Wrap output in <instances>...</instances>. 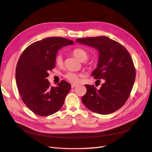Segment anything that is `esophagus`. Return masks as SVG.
Masks as SVG:
<instances>
[{
  "label": "esophagus",
  "mask_w": 152,
  "mask_h": 152,
  "mask_svg": "<svg viewBox=\"0 0 152 152\" xmlns=\"http://www.w3.org/2000/svg\"><path fill=\"white\" fill-rule=\"evenodd\" d=\"M77 86V84H75V83H73V84H72L71 85V87L72 88H75V87H76Z\"/></svg>",
  "instance_id": "esophagus-1"
}]
</instances>
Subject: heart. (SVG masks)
<instances>
[{
  "instance_id": "1",
  "label": "heart",
  "mask_w": 152,
  "mask_h": 152,
  "mask_svg": "<svg viewBox=\"0 0 152 152\" xmlns=\"http://www.w3.org/2000/svg\"><path fill=\"white\" fill-rule=\"evenodd\" d=\"M72 54L75 56L76 58L78 59L81 61H84L88 58V54L86 50L82 48H75L72 51ZM56 63L59 66H61L63 65V59L61 55H58L56 58ZM64 77L69 81L70 82L76 83L79 82L80 80L81 75L77 73L69 72L65 74Z\"/></svg>"
}]
</instances>
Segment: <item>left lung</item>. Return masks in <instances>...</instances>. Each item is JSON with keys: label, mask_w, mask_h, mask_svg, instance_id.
Here are the masks:
<instances>
[{"label": "left lung", "mask_w": 152, "mask_h": 152, "mask_svg": "<svg viewBox=\"0 0 152 152\" xmlns=\"http://www.w3.org/2000/svg\"><path fill=\"white\" fill-rule=\"evenodd\" d=\"M76 42L99 52L97 68L92 76L104 80L100 89L93 85H85L87 93L82 98L83 104L98 114H110L118 110L128 100L135 80L136 70L129 52L121 43L105 36L79 38Z\"/></svg>", "instance_id": "obj_1"}]
</instances>
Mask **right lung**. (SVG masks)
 Segmentation results:
<instances>
[{
  "label": "right lung",
  "mask_w": 152,
  "mask_h": 152,
  "mask_svg": "<svg viewBox=\"0 0 152 152\" xmlns=\"http://www.w3.org/2000/svg\"><path fill=\"white\" fill-rule=\"evenodd\" d=\"M74 42L61 37H51L34 42L23 51L17 62L15 80L22 100L35 114L46 116L58 111L71 88L61 80L52 87L47 80L56 66L58 50Z\"/></svg>",
  "instance_id": "right-lung-1"
}]
</instances>
